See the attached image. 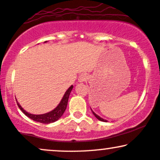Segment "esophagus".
<instances>
[{
	"label": "esophagus",
	"instance_id": "esophagus-1",
	"mask_svg": "<svg viewBox=\"0 0 160 160\" xmlns=\"http://www.w3.org/2000/svg\"><path fill=\"white\" fill-rule=\"evenodd\" d=\"M88 78V76L86 74H81L79 76L78 78V80L79 82H85L86 81V80H87Z\"/></svg>",
	"mask_w": 160,
	"mask_h": 160
}]
</instances>
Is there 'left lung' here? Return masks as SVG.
Listing matches in <instances>:
<instances>
[{
  "label": "left lung",
  "instance_id": "obj_1",
  "mask_svg": "<svg viewBox=\"0 0 160 160\" xmlns=\"http://www.w3.org/2000/svg\"><path fill=\"white\" fill-rule=\"evenodd\" d=\"M92 113H93V115H95V116L96 117V118H97L98 119V120H100V121H101V122H107V120H105V119H103V118H101V117H100V116H98V115H96L95 114V112H94L93 111H92Z\"/></svg>",
  "mask_w": 160,
  "mask_h": 160
}]
</instances>
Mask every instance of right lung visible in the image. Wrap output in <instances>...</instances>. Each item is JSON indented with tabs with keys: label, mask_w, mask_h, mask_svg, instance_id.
<instances>
[{
	"label": "right lung",
	"mask_w": 160,
	"mask_h": 160,
	"mask_svg": "<svg viewBox=\"0 0 160 160\" xmlns=\"http://www.w3.org/2000/svg\"><path fill=\"white\" fill-rule=\"evenodd\" d=\"M72 88H73V86H71L70 87L68 88V89L67 90L66 92L65 93V95L63 96L62 99L61 100L60 103H59V105L57 106L53 110L49 112L48 113H45V114H42V115L30 114V113H29L28 112L25 111L24 109L21 107V105L18 103V101H16L17 105L18 106V107L20 108L21 110H22L23 112L27 115V116L29 117L30 118H31L32 120L35 121V122H37L42 123V124H50V123H53L56 122V121L58 120L62 115H63L65 110L66 109L67 104H68L69 95H70Z\"/></svg>",
	"instance_id": "obj_1"
}]
</instances>
